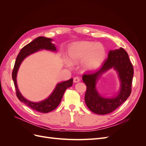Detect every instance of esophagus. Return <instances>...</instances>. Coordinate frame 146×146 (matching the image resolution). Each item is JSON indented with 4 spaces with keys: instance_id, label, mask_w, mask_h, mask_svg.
<instances>
[{
    "instance_id": "esophagus-1",
    "label": "esophagus",
    "mask_w": 146,
    "mask_h": 146,
    "mask_svg": "<svg viewBox=\"0 0 146 146\" xmlns=\"http://www.w3.org/2000/svg\"><path fill=\"white\" fill-rule=\"evenodd\" d=\"M80 79L78 77H76L74 78V83H77V82H80Z\"/></svg>"
}]
</instances>
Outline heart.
<instances>
[{"label": "heart", "instance_id": "b5f03b06", "mask_svg": "<svg viewBox=\"0 0 146 146\" xmlns=\"http://www.w3.org/2000/svg\"><path fill=\"white\" fill-rule=\"evenodd\" d=\"M105 55L106 52L103 45L91 41L74 42L68 50L70 62L76 64L83 61L82 66L85 70L98 68L104 62Z\"/></svg>", "mask_w": 146, "mask_h": 146}]
</instances>
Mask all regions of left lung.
I'll return each mask as SVG.
<instances>
[{
    "mask_svg": "<svg viewBox=\"0 0 146 146\" xmlns=\"http://www.w3.org/2000/svg\"><path fill=\"white\" fill-rule=\"evenodd\" d=\"M113 67L119 76L121 88L119 93L111 98L101 96L95 89L96 81L101 75ZM133 68L129 55L123 48L109 52L108 58L97 72L84 74L82 79L86 85L85 103L92 112L98 114H107L114 111L130 96L133 76Z\"/></svg>",
    "mask_w": 146,
    "mask_h": 146,
    "instance_id": "8db88e82",
    "label": "left lung"
}]
</instances>
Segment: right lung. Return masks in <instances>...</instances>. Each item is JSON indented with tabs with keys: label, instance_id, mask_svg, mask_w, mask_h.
<instances>
[{
	"label": "right lung",
	"instance_id": "right-lung-1",
	"mask_svg": "<svg viewBox=\"0 0 146 146\" xmlns=\"http://www.w3.org/2000/svg\"><path fill=\"white\" fill-rule=\"evenodd\" d=\"M52 41V39L50 38L39 36L25 46L21 50L17 56L12 72V78L16 88L17 98L21 102L27 105L30 108L42 113H47L52 111L58 107L66 90L72 85L73 78H70L67 81L57 84L54 91L46 99L39 102H33L26 99L21 94L17 85L16 76L21 63L27 56L42 49L55 52L56 50V47L55 44L51 42Z\"/></svg>",
	"mask_w": 146,
	"mask_h": 146
}]
</instances>
